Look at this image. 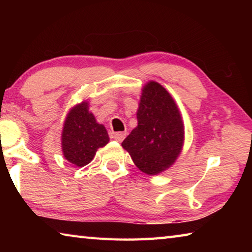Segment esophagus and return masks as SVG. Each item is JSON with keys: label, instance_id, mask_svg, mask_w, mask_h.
Instances as JSON below:
<instances>
[{"label": "esophagus", "instance_id": "1", "mask_svg": "<svg viewBox=\"0 0 252 252\" xmlns=\"http://www.w3.org/2000/svg\"><path fill=\"white\" fill-rule=\"evenodd\" d=\"M126 135V132H116V133L113 134V139L118 142H122L123 140H125Z\"/></svg>", "mask_w": 252, "mask_h": 252}]
</instances>
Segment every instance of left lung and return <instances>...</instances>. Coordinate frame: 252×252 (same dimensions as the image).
<instances>
[{"mask_svg":"<svg viewBox=\"0 0 252 252\" xmlns=\"http://www.w3.org/2000/svg\"><path fill=\"white\" fill-rule=\"evenodd\" d=\"M136 126L122 142L140 171L157 176L174 164L185 143V126L172 95L156 81L142 88Z\"/></svg>","mask_w":252,"mask_h":252,"instance_id":"8db88e82","label":"left lung"}]
</instances>
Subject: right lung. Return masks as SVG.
I'll list each match as a JSON object with an SVG mask.
<instances>
[{
	"instance_id": "obj_1",
	"label": "right lung",
	"mask_w": 252,
	"mask_h": 252,
	"mask_svg": "<svg viewBox=\"0 0 252 252\" xmlns=\"http://www.w3.org/2000/svg\"><path fill=\"white\" fill-rule=\"evenodd\" d=\"M110 141L105 126L96 121L85 100L67 112L61 134L63 157L76 167H84L93 160L97 149Z\"/></svg>"
}]
</instances>
